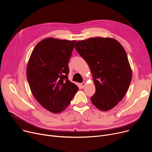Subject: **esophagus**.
Wrapping results in <instances>:
<instances>
[{
    "instance_id": "obj_1",
    "label": "esophagus",
    "mask_w": 152,
    "mask_h": 152,
    "mask_svg": "<svg viewBox=\"0 0 152 152\" xmlns=\"http://www.w3.org/2000/svg\"><path fill=\"white\" fill-rule=\"evenodd\" d=\"M81 88H84V87L86 86V82H83V83H81Z\"/></svg>"
}]
</instances>
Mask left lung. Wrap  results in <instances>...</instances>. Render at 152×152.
Wrapping results in <instances>:
<instances>
[{
	"label": "left lung",
	"mask_w": 152,
	"mask_h": 152,
	"mask_svg": "<svg viewBox=\"0 0 152 152\" xmlns=\"http://www.w3.org/2000/svg\"><path fill=\"white\" fill-rule=\"evenodd\" d=\"M76 50L88 64L95 93L91 97L102 111L114 108L128 90L132 70L127 53L118 41L110 37H92L76 43Z\"/></svg>",
	"instance_id": "1"
}]
</instances>
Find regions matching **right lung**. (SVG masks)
<instances>
[{
  "label": "right lung",
  "mask_w": 152,
  "mask_h": 152,
  "mask_svg": "<svg viewBox=\"0 0 152 152\" xmlns=\"http://www.w3.org/2000/svg\"><path fill=\"white\" fill-rule=\"evenodd\" d=\"M75 42L46 38L36 45L28 63L27 78L32 94L44 108L53 113L65 110L79 89L68 77Z\"/></svg>",
  "instance_id": "1"
}]
</instances>
